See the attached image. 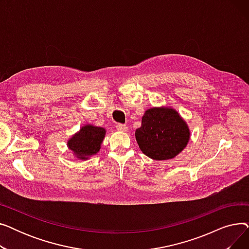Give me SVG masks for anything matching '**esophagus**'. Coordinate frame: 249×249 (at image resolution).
I'll list each match as a JSON object with an SVG mask.
<instances>
[{
    "instance_id": "34e87169",
    "label": "esophagus",
    "mask_w": 249,
    "mask_h": 249,
    "mask_svg": "<svg viewBox=\"0 0 249 249\" xmlns=\"http://www.w3.org/2000/svg\"><path fill=\"white\" fill-rule=\"evenodd\" d=\"M116 128H117V130H119V131H122V132H126L127 130H128L127 126H126V125H123V124H118V125L116 126Z\"/></svg>"
}]
</instances>
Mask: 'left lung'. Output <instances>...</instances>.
I'll list each match as a JSON object with an SVG mask.
<instances>
[{
    "mask_svg": "<svg viewBox=\"0 0 249 249\" xmlns=\"http://www.w3.org/2000/svg\"><path fill=\"white\" fill-rule=\"evenodd\" d=\"M191 132L187 122L171 107L145 111L135 138L140 150L154 160H172L188 145Z\"/></svg>",
    "mask_w": 249,
    "mask_h": 249,
    "instance_id": "1",
    "label": "left lung"
}]
</instances>
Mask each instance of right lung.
Returning a JSON list of instances; mask_svg holds the SVG:
<instances>
[{"mask_svg": "<svg viewBox=\"0 0 249 249\" xmlns=\"http://www.w3.org/2000/svg\"><path fill=\"white\" fill-rule=\"evenodd\" d=\"M105 135H106L105 128L86 124L80 129V131L69 139L68 147L71 150L74 158L87 160L100 151Z\"/></svg>", "mask_w": 249, "mask_h": 249, "instance_id": "1", "label": "right lung"}]
</instances>
